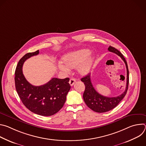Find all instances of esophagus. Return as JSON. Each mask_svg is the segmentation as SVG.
Returning <instances> with one entry per match:
<instances>
[{
  "label": "esophagus",
  "mask_w": 146,
  "mask_h": 146,
  "mask_svg": "<svg viewBox=\"0 0 146 146\" xmlns=\"http://www.w3.org/2000/svg\"><path fill=\"white\" fill-rule=\"evenodd\" d=\"M76 81V79H74V78H70V81H69V84H70V85L71 86H73V84L75 83Z\"/></svg>",
  "instance_id": "1"
}]
</instances>
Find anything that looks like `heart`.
I'll return each mask as SVG.
<instances>
[{
    "label": "heart",
    "mask_w": 146,
    "mask_h": 146,
    "mask_svg": "<svg viewBox=\"0 0 146 146\" xmlns=\"http://www.w3.org/2000/svg\"><path fill=\"white\" fill-rule=\"evenodd\" d=\"M91 51L89 49H81L65 55L62 58L63 64L60 63L59 67L65 72L77 66V70L80 75L87 74L91 68L93 58L89 56Z\"/></svg>",
    "instance_id": "b5f03b06"
}]
</instances>
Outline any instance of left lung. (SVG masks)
Returning a JSON list of instances; mask_svg holds the SVG:
<instances>
[{
	"instance_id": "1",
	"label": "left lung",
	"mask_w": 146,
	"mask_h": 146,
	"mask_svg": "<svg viewBox=\"0 0 146 146\" xmlns=\"http://www.w3.org/2000/svg\"><path fill=\"white\" fill-rule=\"evenodd\" d=\"M108 50L114 52L119 56L123 60L126 65L127 76V85L126 89L121 95L116 97H106L99 94L94 88L91 81L90 74L82 77L81 80L84 83L86 87L85 91L83 94V99L87 106L93 111L97 113H105L110 111L115 108L118 103L122 100L125 96L129 84V70L127 62L123 57V55L116 48L111 46H109Z\"/></svg>"
}]
</instances>
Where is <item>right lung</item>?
<instances>
[{"instance_id": "1", "label": "right lung", "mask_w": 146, "mask_h": 146, "mask_svg": "<svg viewBox=\"0 0 146 146\" xmlns=\"http://www.w3.org/2000/svg\"><path fill=\"white\" fill-rule=\"evenodd\" d=\"M38 53L39 50L27 53L19 60L15 72V88L22 102L31 111L40 115L51 116L64 105L70 89L69 78H52L40 86L31 84L23 74V66L27 59Z\"/></svg>"}]
</instances>
